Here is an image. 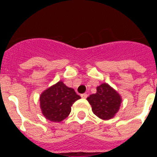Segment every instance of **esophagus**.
I'll use <instances>...</instances> for the list:
<instances>
[{
    "label": "esophagus",
    "mask_w": 157,
    "mask_h": 157,
    "mask_svg": "<svg viewBox=\"0 0 157 157\" xmlns=\"http://www.w3.org/2000/svg\"><path fill=\"white\" fill-rule=\"evenodd\" d=\"M87 96H88L87 94H81V97L82 98H87Z\"/></svg>",
    "instance_id": "esophagus-1"
}]
</instances>
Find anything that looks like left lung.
<instances>
[{"label": "left lung", "instance_id": "obj_1", "mask_svg": "<svg viewBox=\"0 0 157 157\" xmlns=\"http://www.w3.org/2000/svg\"><path fill=\"white\" fill-rule=\"evenodd\" d=\"M94 114L101 119L109 120L118 112L121 98L117 91L103 83L97 87V93L87 98Z\"/></svg>", "mask_w": 157, "mask_h": 157}]
</instances>
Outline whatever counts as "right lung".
I'll use <instances>...</instances> for the list:
<instances>
[{"mask_svg":"<svg viewBox=\"0 0 157 157\" xmlns=\"http://www.w3.org/2000/svg\"><path fill=\"white\" fill-rule=\"evenodd\" d=\"M81 97L73 89L69 88L59 81L41 94L40 108L45 118L51 121L59 122L71 112V107Z\"/></svg>","mask_w":157,"mask_h":157,"instance_id":"1","label":"right lung"}]
</instances>
